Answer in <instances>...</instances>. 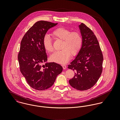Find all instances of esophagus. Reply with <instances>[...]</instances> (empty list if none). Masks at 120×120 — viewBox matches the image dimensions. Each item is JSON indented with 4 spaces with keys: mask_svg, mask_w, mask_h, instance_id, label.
<instances>
[{
    "mask_svg": "<svg viewBox=\"0 0 120 120\" xmlns=\"http://www.w3.org/2000/svg\"><path fill=\"white\" fill-rule=\"evenodd\" d=\"M62 67L63 69H66V68H67V66H66V65H62Z\"/></svg>",
    "mask_w": 120,
    "mask_h": 120,
    "instance_id": "34e87169",
    "label": "esophagus"
}]
</instances>
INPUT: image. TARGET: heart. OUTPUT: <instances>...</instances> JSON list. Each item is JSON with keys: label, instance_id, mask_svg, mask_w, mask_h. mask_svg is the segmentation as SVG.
<instances>
[{"label": "heart", "instance_id": "obj_1", "mask_svg": "<svg viewBox=\"0 0 120 120\" xmlns=\"http://www.w3.org/2000/svg\"><path fill=\"white\" fill-rule=\"evenodd\" d=\"M54 39L62 41L60 51L54 52L50 57L52 61L58 63H65L69 60L71 54L77 55L81 49L83 37L81 34L77 31H72L68 29L59 28L52 32ZM43 44L45 49L49 52L53 51V47L51 37L46 34L43 39Z\"/></svg>", "mask_w": 120, "mask_h": 120}]
</instances>
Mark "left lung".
<instances>
[{"label": "left lung", "instance_id": "8db88e82", "mask_svg": "<svg viewBox=\"0 0 120 120\" xmlns=\"http://www.w3.org/2000/svg\"><path fill=\"white\" fill-rule=\"evenodd\" d=\"M83 37L81 49L68 68L75 71L69 82L73 88L86 90L94 86L103 71V53L93 31L83 23L79 26Z\"/></svg>", "mask_w": 120, "mask_h": 120}]
</instances>
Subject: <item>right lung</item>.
<instances>
[{"label":"right lung","instance_id":"1","mask_svg":"<svg viewBox=\"0 0 120 120\" xmlns=\"http://www.w3.org/2000/svg\"><path fill=\"white\" fill-rule=\"evenodd\" d=\"M58 23L40 21L36 22L23 36L18 54L20 70L29 86L39 90L53 85L62 67L54 62L42 64L47 61L43 39L48 30Z\"/></svg>","mask_w":120,"mask_h":120}]
</instances>
